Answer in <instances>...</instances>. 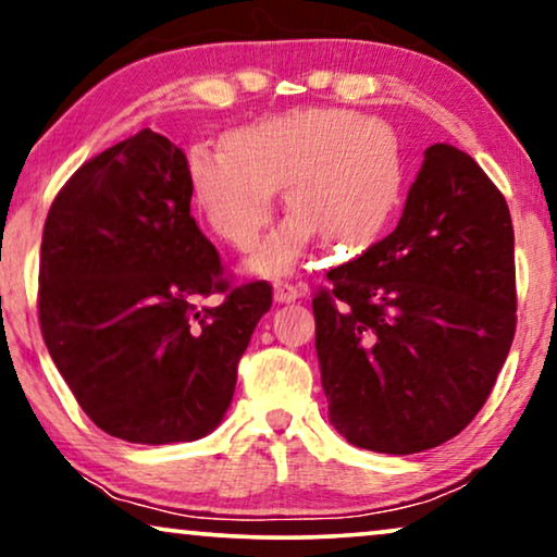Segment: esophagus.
<instances>
[{"label":"esophagus","instance_id":"obj_1","mask_svg":"<svg viewBox=\"0 0 557 557\" xmlns=\"http://www.w3.org/2000/svg\"><path fill=\"white\" fill-rule=\"evenodd\" d=\"M304 296V288L288 284V281H278V284H273V299L278 304H292L296 299H301Z\"/></svg>","mask_w":557,"mask_h":557}]
</instances>
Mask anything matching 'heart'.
Instances as JSON below:
<instances>
[{"label": "heart", "instance_id": "heart-1", "mask_svg": "<svg viewBox=\"0 0 557 557\" xmlns=\"http://www.w3.org/2000/svg\"><path fill=\"white\" fill-rule=\"evenodd\" d=\"M187 182L210 231L246 250L271 223L276 189L292 215L248 258L278 278L304 261L317 233L360 248L385 231L406 189L395 128L349 109H294L233 128L225 147L187 151Z\"/></svg>", "mask_w": 557, "mask_h": 557}]
</instances>
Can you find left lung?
<instances>
[{
    "label": "left lung",
    "mask_w": 557,
    "mask_h": 557,
    "mask_svg": "<svg viewBox=\"0 0 557 557\" xmlns=\"http://www.w3.org/2000/svg\"><path fill=\"white\" fill-rule=\"evenodd\" d=\"M311 301L330 421L352 446L418 454L467 429L515 337V231L467 151L425 149L395 231Z\"/></svg>",
    "instance_id": "obj_1"
}]
</instances>
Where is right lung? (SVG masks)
Instances as JSON below:
<instances>
[{"label": "right lung", "mask_w": 557, "mask_h": 557, "mask_svg": "<svg viewBox=\"0 0 557 557\" xmlns=\"http://www.w3.org/2000/svg\"><path fill=\"white\" fill-rule=\"evenodd\" d=\"M185 164L144 128L83 164L45 220V345L90 421L128 444L215 431L271 309L263 281L227 292L218 250L189 215ZM212 290L226 301L197 310Z\"/></svg>", "instance_id": "obj_1"}]
</instances>
